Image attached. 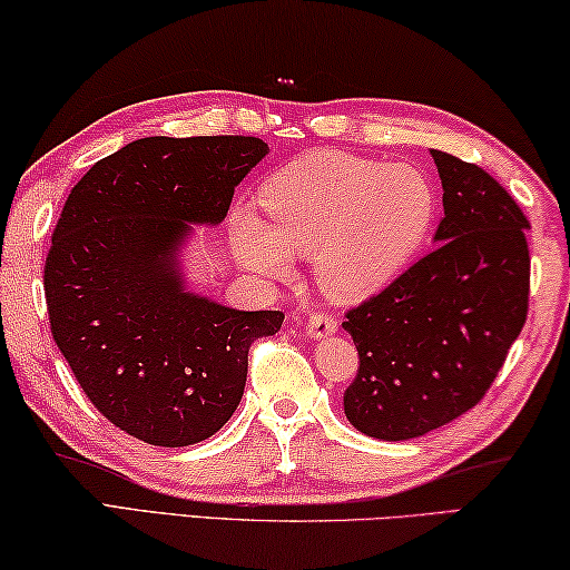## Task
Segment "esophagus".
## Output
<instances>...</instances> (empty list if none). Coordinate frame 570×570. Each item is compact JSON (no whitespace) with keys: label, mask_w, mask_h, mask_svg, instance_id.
<instances>
[{"label":"esophagus","mask_w":570,"mask_h":570,"mask_svg":"<svg viewBox=\"0 0 570 570\" xmlns=\"http://www.w3.org/2000/svg\"><path fill=\"white\" fill-rule=\"evenodd\" d=\"M335 331H338V323L328 318L325 313H315L313 318L305 323V335H307V338H313V341L331 338V335H335Z\"/></svg>","instance_id":"obj_1"}]
</instances>
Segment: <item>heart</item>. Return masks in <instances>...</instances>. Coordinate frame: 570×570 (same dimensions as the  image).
I'll return each mask as SVG.
<instances>
[{
    "label": "heart",
    "mask_w": 570,
    "mask_h": 570,
    "mask_svg": "<svg viewBox=\"0 0 570 570\" xmlns=\"http://www.w3.org/2000/svg\"><path fill=\"white\" fill-rule=\"evenodd\" d=\"M434 189L406 164L313 151L277 169L259 189L265 222L239 212L232 247L252 273L285 283L293 257H313L321 291L361 303L384 291L422 249Z\"/></svg>",
    "instance_id": "obj_1"
}]
</instances>
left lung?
Listing matches in <instances>:
<instances>
[{
    "label": "left lung",
    "instance_id": "8db88e82",
    "mask_svg": "<svg viewBox=\"0 0 570 570\" xmlns=\"http://www.w3.org/2000/svg\"><path fill=\"white\" fill-rule=\"evenodd\" d=\"M444 217L434 249L343 323L358 373L343 412L361 434L404 442L478 404L525 325L530 224L480 166L432 151Z\"/></svg>",
    "mask_w": 570,
    "mask_h": 570
}]
</instances>
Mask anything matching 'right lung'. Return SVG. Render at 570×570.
<instances>
[{
    "instance_id": "1",
    "label": "right lung",
    "mask_w": 570,
    "mask_h": 570,
    "mask_svg": "<svg viewBox=\"0 0 570 570\" xmlns=\"http://www.w3.org/2000/svg\"><path fill=\"white\" fill-rule=\"evenodd\" d=\"M269 154L252 136H148L72 186L45 263L50 328L92 406L136 440L189 446L229 422L252 341L279 311H237L186 287L181 252L227 217Z\"/></svg>"
}]
</instances>
